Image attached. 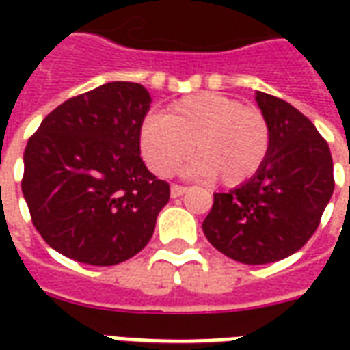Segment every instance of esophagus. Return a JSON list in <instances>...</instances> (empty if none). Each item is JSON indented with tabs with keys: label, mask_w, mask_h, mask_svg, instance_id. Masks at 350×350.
Returning a JSON list of instances; mask_svg holds the SVG:
<instances>
[{
	"label": "esophagus",
	"mask_w": 350,
	"mask_h": 350,
	"mask_svg": "<svg viewBox=\"0 0 350 350\" xmlns=\"http://www.w3.org/2000/svg\"><path fill=\"white\" fill-rule=\"evenodd\" d=\"M185 191H187V187H183V185H176V183H174V185L170 187V197H172V198L182 197Z\"/></svg>",
	"instance_id": "obj_1"
}]
</instances>
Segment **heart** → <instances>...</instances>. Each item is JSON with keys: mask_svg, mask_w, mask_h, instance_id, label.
<instances>
[{"mask_svg": "<svg viewBox=\"0 0 350 350\" xmlns=\"http://www.w3.org/2000/svg\"><path fill=\"white\" fill-rule=\"evenodd\" d=\"M140 150L155 174L168 176L195 152L187 172L227 187L242 185L262 167L270 150V125L255 107L221 93H193L176 100L165 118L140 127Z\"/></svg>", "mask_w": 350, "mask_h": 350, "instance_id": "b5f03b06", "label": "heart"}]
</instances>
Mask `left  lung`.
Instances as JSON below:
<instances>
[{
	"label": "left lung",
	"mask_w": 350,
	"mask_h": 350,
	"mask_svg": "<svg viewBox=\"0 0 350 350\" xmlns=\"http://www.w3.org/2000/svg\"><path fill=\"white\" fill-rule=\"evenodd\" d=\"M270 125V150L251 180L215 193L202 223L208 242L242 264H270L301 250L334 193L330 148L286 100L255 93Z\"/></svg>",
	"instance_id": "left-lung-1"
}]
</instances>
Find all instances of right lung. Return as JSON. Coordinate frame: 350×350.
<instances>
[{"label": "right lung", "mask_w": 350, "mask_h": 350, "mask_svg": "<svg viewBox=\"0 0 350 350\" xmlns=\"http://www.w3.org/2000/svg\"><path fill=\"white\" fill-rule=\"evenodd\" d=\"M152 97L108 82L52 110L24 152L22 193L35 228L77 262L114 266L150 242L170 198L140 157Z\"/></svg>", "instance_id": "right-lung-1"}]
</instances>
